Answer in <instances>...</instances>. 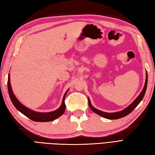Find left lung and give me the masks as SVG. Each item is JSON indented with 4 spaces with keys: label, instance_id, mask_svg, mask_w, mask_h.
Instances as JSON below:
<instances>
[{
    "label": "left lung",
    "instance_id": "left-lung-1",
    "mask_svg": "<svg viewBox=\"0 0 155 155\" xmlns=\"http://www.w3.org/2000/svg\"><path fill=\"white\" fill-rule=\"evenodd\" d=\"M147 74H146V79H145V85L144 87L143 88V90L142 91V92L140 93V94L137 97V99H136L132 104H131L128 107H127L125 109L120 111V112H113V113H108V112H105L101 111L100 110L96 109V108L94 107L91 104V101L89 100V99L88 98V105L89 107L91 108V109L95 113H96L97 114L100 115L104 118H105L107 119H109V120H116V119H119L121 118H123V117L126 116L127 115H128L129 114H130L131 112H132L136 107H137V105L140 104V101H141L143 99V97L145 95V91H146V88H147Z\"/></svg>",
    "mask_w": 155,
    "mask_h": 155
}]
</instances>
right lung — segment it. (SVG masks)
<instances>
[{
	"mask_svg": "<svg viewBox=\"0 0 155 155\" xmlns=\"http://www.w3.org/2000/svg\"><path fill=\"white\" fill-rule=\"evenodd\" d=\"M8 93H9V95H10L11 101L13 103V105L15 107L16 109L18 111H20L21 113H22L26 117H28V118L34 121L46 122V121H53L56 118H59V116H61L64 112L65 109H66V106H65V104H64V99L68 91L65 92L63 99L62 104L58 110H55L53 112H37L28 109L27 107L22 105L15 97V95L13 94L12 90L10 74L8 75Z\"/></svg>",
	"mask_w": 155,
	"mask_h": 155,
	"instance_id": "right-lung-1",
	"label": "right lung"
}]
</instances>
